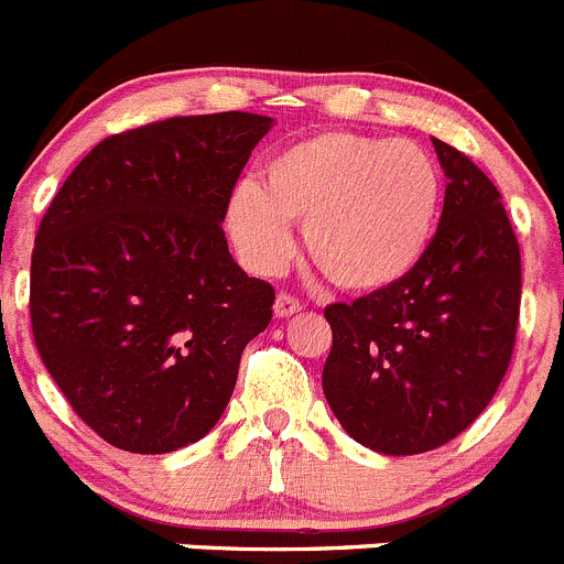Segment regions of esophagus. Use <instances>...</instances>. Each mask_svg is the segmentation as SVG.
Returning <instances> with one entry per match:
<instances>
[{
	"label": "esophagus",
	"instance_id": "1",
	"mask_svg": "<svg viewBox=\"0 0 564 564\" xmlns=\"http://www.w3.org/2000/svg\"><path fill=\"white\" fill-rule=\"evenodd\" d=\"M299 310H302V302H299L296 296H291V293H279L276 302H273V313H276V318H291L296 316Z\"/></svg>",
	"mask_w": 564,
	"mask_h": 564
}]
</instances>
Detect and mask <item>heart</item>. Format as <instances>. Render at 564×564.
I'll return each instance as SVG.
<instances>
[{
	"mask_svg": "<svg viewBox=\"0 0 564 564\" xmlns=\"http://www.w3.org/2000/svg\"><path fill=\"white\" fill-rule=\"evenodd\" d=\"M442 178L420 144L355 131H322L285 144L226 204V229L260 273L285 265L288 224L329 285L377 293L397 285L427 251Z\"/></svg>",
	"mask_w": 564,
	"mask_h": 564,
	"instance_id": "b5f03b06",
	"label": "heart"
}]
</instances>
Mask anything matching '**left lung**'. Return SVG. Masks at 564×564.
Here are the masks:
<instances>
[{"label":"left lung","instance_id":"obj_1","mask_svg":"<svg viewBox=\"0 0 564 564\" xmlns=\"http://www.w3.org/2000/svg\"><path fill=\"white\" fill-rule=\"evenodd\" d=\"M447 189L427 251L386 291L329 304L324 397L344 431L386 456L436 451L498 391L520 318V246L500 193L433 139Z\"/></svg>","mask_w":564,"mask_h":564}]
</instances>
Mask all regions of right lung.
I'll list each match as a JSON object with an SVG mask.
<instances>
[{
    "instance_id": "right-lung-1",
    "label": "right lung",
    "mask_w": 564,
    "mask_h": 564,
    "mask_svg": "<svg viewBox=\"0 0 564 564\" xmlns=\"http://www.w3.org/2000/svg\"><path fill=\"white\" fill-rule=\"evenodd\" d=\"M271 117H170L102 139L41 218L30 322L72 411L128 453L215 427L273 288L229 254L226 204Z\"/></svg>"
}]
</instances>
